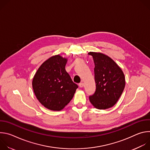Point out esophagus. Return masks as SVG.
<instances>
[{
	"instance_id": "esophagus-1",
	"label": "esophagus",
	"mask_w": 150,
	"mask_h": 150,
	"mask_svg": "<svg viewBox=\"0 0 150 150\" xmlns=\"http://www.w3.org/2000/svg\"><path fill=\"white\" fill-rule=\"evenodd\" d=\"M79 87L82 88V87H83L84 86V83L83 82H81V83H79Z\"/></svg>"
}]
</instances>
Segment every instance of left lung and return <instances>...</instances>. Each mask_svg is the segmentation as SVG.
<instances>
[{"label": "left lung", "mask_w": 150, "mask_h": 150, "mask_svg": "<svg viewBox=\"0 0 150 150\" xmlns=\"http://www.w3.org/2000/svg\"><path fill=\"white\" fill-rule=\"evenodd\" d=\"M95 64L96 90L89 97L91 103L98 109L112 108L118 101L125 86V75L116 63L101 53L90 52Z\"/></svg>", "instance_id": "obj_1"}]
</instances>
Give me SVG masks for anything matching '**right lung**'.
Segmentation results:
<instances>
[{
  "label": "right lung",
  "mask_w": 150,
  "mask_h": 150,
  "mask_svg": "<svg viewBox=\"0 0 150 150\" xmlns=\"http://www.w3.org/2000/svg\"><path fill=\"white\" fill-rule=\"evenodd\" d=\"M67 59L52 56L38 69L33 79L34 93L47 109L60 111L72 99L78 86L65 70Z\"/></svg>",
  "instance_id": "add662e5"
}]
</instances>
